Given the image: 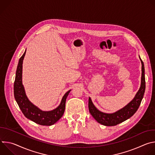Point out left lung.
Here are the masks:
<instances>
[{"instance_id":"1","label":"left lung","mask_w":155,"mask_h":155,"mask_svg":"<svg viewBox=\"0 0 155 155\" xmlns=\"http://www.w3.org/2000/svg\"><path fill=\"white\" fill-rule=\"evenodd\" d=\"M140 61L142 63V77L140 87L134 98L124 107L113 114L104 113L99 111L92 102L91 98L89 97L88 107H89L90 112L93 117L99 123L107 126H115L129 119L136 112L140 105L145 90L144 64L141 59Z\"/></svg>"}]
</instances>
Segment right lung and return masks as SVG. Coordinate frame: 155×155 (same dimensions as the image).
<instances>
[{
	"label": "right lung",
	"instance_id": "right-lung-1",
	"mask_svg": "<svg viewBox=\"0 0 155 155\" xmlns=\"http://www.w3.org/2000/svg\"><path fill=\"white\" fill-rule=\"evenodd\" d=\"M26 51L22 56L17 66L15 80L14 82V96L24 115L29 120L43 126H51L56 123L63 115L65 111V101L71 90L68 91L63 96L60 105L51 111H42L28 99L22 83L23 62Z\"/></svg>",
	"mask_w": 155,
	"mask_h": 155
}]
</instances>
